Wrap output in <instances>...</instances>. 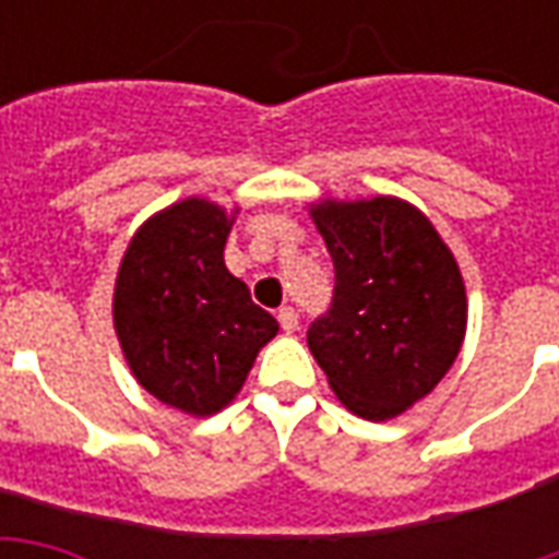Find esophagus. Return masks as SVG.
<instances>
[{
  "label": "esophagus",
  "mask_w": 559,
  "mask_h": 559,
  "mask_svg": "<svg viewBox=\"0 0 559 559\" xmlns=\"http://www.w3.org/2000/svg\"><path fill=\"white\" fill-rule=\"evenodd\" d=\"M278 323H281V329H284V332H296V329H299V314H296L293 308H281Z\"/></svg>",
  "instance_id": "34e87169"
}]
</instances>
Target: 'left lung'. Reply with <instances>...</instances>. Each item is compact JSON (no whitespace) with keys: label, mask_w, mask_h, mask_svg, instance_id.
Masks as SVG:
<instances>
[{"label":"left lung","mask_w":559,"mask_h":559,"mask_svg":"<svg viewBox=\"0 0 559 559\" xmlns=\"http://www.w3.org/2000/svg\"><path fill=\"white\" fill-rule=\"evenodd\" d=\"M335 293L308 329V347L341 404L395 419L452 368L467 332V293L449 245L399 197L320 200Z\"/></svg>","instance_id":"left-lung-1"}]
</instances>
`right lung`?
Returning <instances> with one entry per match:
<instances>
[{"instance_id": "add662e5", "label": "right lung", "mask_w": 559, "mask_h": 559, "mask_svg": "<svg viewBox=\"0 0 559 559\" xmlns=\"http://www.w3.org/2000/svg\"><path fill=\"white\" fill-rule=\"evenodd\" d=\"M233 215L203 197L160 209L134 233L116 275L114 326L131 374L188 416L224 411L278 332L224 266Z\"/></svg>"}]
</instances>
